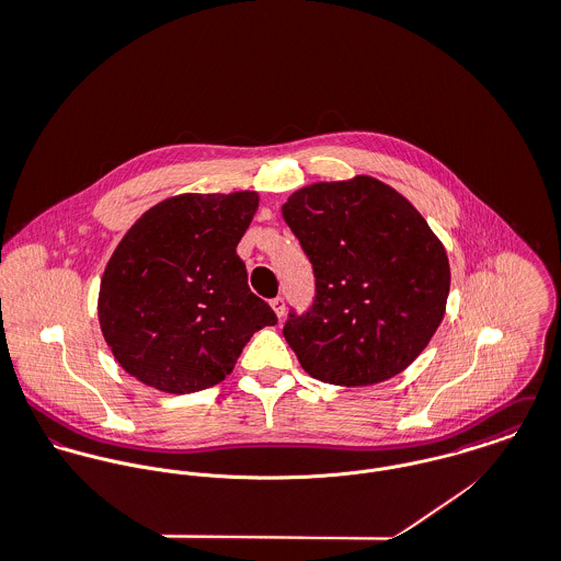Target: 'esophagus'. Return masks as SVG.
<instances>
[{"label":"esophagus","mask_w":561,"mask_h":561,"mask_svg":"<svg viewBox=\"0 0 561 561\" xmlns=\"http://www.w3.org/2000/svg\"><path fill=\"white\" fill-rule=\"evenodd\" d=\"M270 305H272V309H274V313H276L278 318H283V316H285L287 307H285V298H283V296H276Z\"/></svg>","instance_id":"1"}]
</instances>
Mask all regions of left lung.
Returning a JSON list of instances; mask_svg holds the SVG:
<instances>
[{
  "label": "left lung",
  "instance_id": "obj_1",
  "mask_svg": "<svg viewBox=\"0 0 561 561\" xmlns=\"http://www.w3.org/2000/svg\"><path fill=\"white\" fill-rule=\"evenodd\" d=\"M283 218L316 274L307 313L283 334L321 382L369 387L403 371L445 316L449 261L423 216L374 176L313 183L289 196Z\"/></svg>",
  "mask_w": 561,
  "mask_h": 561
}]
</instances>
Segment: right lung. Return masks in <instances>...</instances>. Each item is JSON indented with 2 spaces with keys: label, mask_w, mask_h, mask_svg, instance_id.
<instances>
[{
  "label": "right lung",
  "mask_w": 561,
  "mask_h": 561,
  "mask_svg": "<svg viewBox=\"0 0 561 561\" xmlns=\"http://www.w3.org/2000/svg\"><path fill=\"white\" fill-rule=\"evenodd\" d=\"M256 192L181 194L116 245L99 289L101 332L118 365L163 393L222 382L250 336L276 323L248 287L238 243Z\"/></svg>",
  "instance_id": "obj_1"
}]
</instances>
